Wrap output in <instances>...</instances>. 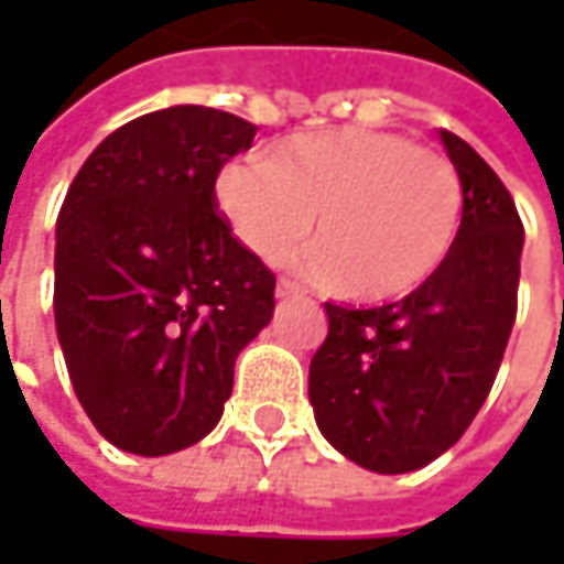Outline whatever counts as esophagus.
Masks as SVG:
<instances>
[{"mask_svg": "<svg viewBox=\"0 0 564 564\" xmlns=\"http://www.w3.org/2000/svg\"><path fill=\"white\" fill-rule=\"evenodd\" d=\"M275 294H279V297H301V294H304V285H301V282H294V279H279Z\"/></svg>", "mask_w": 564, "mask_h": 564, "instance_id": "1", "label": "esophagus"}]
</instances>
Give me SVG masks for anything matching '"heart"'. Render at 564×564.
<instances>
[{"mask_svg":"<svg viewBox=\"0 0 564 564\" xmlns=\"http://www.w3.org/2000/svg\"><path fill=\"white\" fill-rule=\"evenodd\" d=\"M216 204L257 257L279 263L313 228L304 267L355 301L404 297L440 270L465 219V185L440 150L345 124L245 156L216 178Z\"/></svg>","mask_w":564,"mask_h":564,"instance_id":"heart-1","label":"heart"}]
</instances>
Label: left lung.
Listing matches in <instances>:
<instances>
[{"label": "left lung", "mask_w": 564, "mask_h": 564, "mask_svg": "<svg viewBox=\"0 0 564 564\" xmlns=\"http://www.w3.org/2000/svg\"><path fill=\"white\" fill-rule=\"evenodd\" d=\"M440 138L465 185L455 248L401 301H326L329 333L311 360L319 433L377 474L417 470L465 436L518 314L524 226L509 187L458 134Z\"/></svg>", "instance_id": "left-lung-1"}]
</instances>
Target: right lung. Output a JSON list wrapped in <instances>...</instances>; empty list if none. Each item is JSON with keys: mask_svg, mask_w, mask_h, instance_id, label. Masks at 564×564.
<instances>
[{"mask_svg": "<svg viewBox=\"0 0 564 564\" xmlns=\"http://www.w3.org/2000/svg\"><path fill=\"white\" fill-rule=\"evenodd\" d=\"M257 124L172 106L80 165L55 223V329L77 401L121 452L169 455L219 423L238 351L272 319L275 275L216 204Z\"/></svg>", "mask_w": 564, "mask_h": 564, "instance_id": "right-lung-1", "label": "right lung"}]
</instances>
